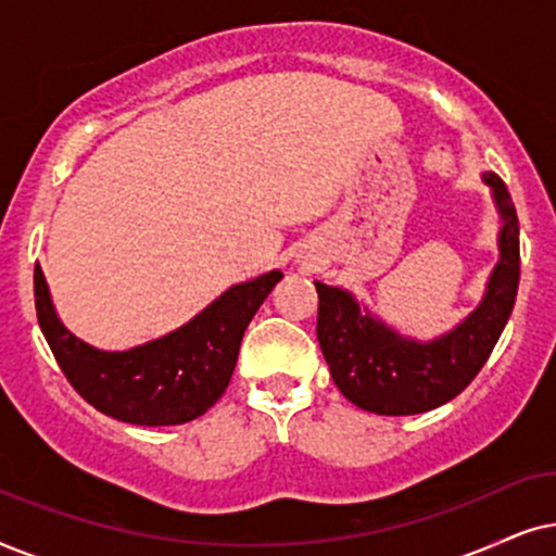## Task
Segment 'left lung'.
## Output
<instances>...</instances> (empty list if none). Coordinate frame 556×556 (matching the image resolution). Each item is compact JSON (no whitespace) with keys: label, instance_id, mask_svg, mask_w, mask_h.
<instances>
[{"label":"left lung","instance_id":"1","mask_svg":"<svg viewBox=\"0 0 556 556\" xmlns=\"http://www.w3.org/2000/svg\"><path fill=\"white\" fill-rule=\"evenodd\" d=\"M483 182L501 220L498 262L478 307L445 336H402L353 292L315 282L317 340L340 394L358 409L387 417L438 409L476 379L498 343L519 292V218L501 177L485 173Z\"/></svg>","mask_w":556,"mask_h":556}]
</instances>
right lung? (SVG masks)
Returning a JSON list of instances; mask_svg holds the SVG:
<instances>
[{
  "mask_svg": "<svg viewBox=\"0 0 556 556\" xmlns=\"http://www.w3.org/2000/svg\"><path fill=\"white\" fill-rule=\"evenodd\" d=\"M282 277L271 269L228 287L190 323L129 351H101L73 336L55 313L40 264L35 266V309L58 366L88 404L129 425H185L226 391L243 332Z\"/></svg>",
  "mask_w": 556,
  "mask_h": 556,
  "instance_id": "right-lung-1",
  "label": "right lung"
}]
</instances>
